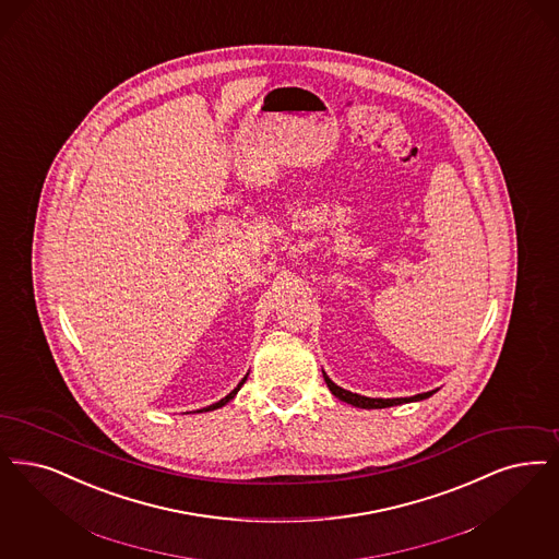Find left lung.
Segmentation results:
<instances>
[{
  "label": "left lung",
  "mask_w": 559,
  "mask_h": 559,
  "mask_svg": "<svg viewBox=\"0 0 559 559\" xmlns=\"http://www.w3.org/2000/svg\"><path fill=\"white\" fill-rule=\"evenodd\" d=\"M324 382L329 384V389H331V393L338 397L341 402L352 403V405H356V407H364V409H380V407H391V405H402V403L409 402H420V400H426V397H430L435 391H428V393H420V395H414V397H400V400H372V397H361L358 393H352V391H345V389H341V386H336L333 380L326 377V372H324Z\"/></svg>",
  "instance_id": "obj_1"
}]
</instances>
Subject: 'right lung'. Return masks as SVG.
I'll list each match as a JSON object with an SVG mask.
<instances>
[{"label": "right lung", "instance_id": "add662e5", "mask_svg": "<svg viewBox=\"0 0 559 559\" xmlns=\"http://www.w3.org/2000/svg\"><path fill=\"white\" fill-rule=\"evenodd\" d=\"M246 380H247V377H246V379L241 380V382H239V384H237V389H235V391H230V393H228V395H226V397H224V400H221V402L212 403V405H210V407H203V409H200V412H210V409H216V407H223V405H226V403L230 402V400H233V397H235V395H237V391H239V389H241V384H243V382H246Z\"/></svg>", "mask_w": 559, "mask_h": 559}]
</instances>
